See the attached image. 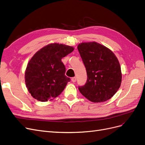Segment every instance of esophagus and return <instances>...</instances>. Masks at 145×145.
<instances>
[{"label": "esophagus", "instance_id": "obj_1", "mask_svg": "<svg viewBox=\"0 0 145 145\" xmlns=\"http://www.w3.org/2000/svg\"><path fill=\"white\" fill-rule=\"evenodd\" d=\"M76 80H77V78L76 77H72L71 78V81L73 82V83H75L76 82Z\"/></svg>", "mask_w": 145, "mask_h": 145}]
</instances>
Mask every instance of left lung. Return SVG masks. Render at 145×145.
Instances as JSON below:
<instances>
[{
	"label": "left lung",
	"instance_id": "left-lung-1",
	"mask_svg": "<svg viewBox=\"0 0 145 145\" xmlns=\"http://www.w3.org/2000/svg\"><path fill=\"white\" fill-rule=\"evenodd\" d=\"M85 66L88 78L78 89L93 103H101L111 98L118 91L122 82L118 59L107 47L96 42H82L77 46Z\"/></svg>",
	"mask_w": 145,
	"mask_h": 145
}]
</instances>
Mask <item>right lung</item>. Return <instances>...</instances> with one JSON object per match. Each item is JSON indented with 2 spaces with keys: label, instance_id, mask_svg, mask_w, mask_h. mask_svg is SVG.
<instances>
[{
  "label": "right lung",
  "instance_id": "obj_1",
  "mask_svg": "<svg viewBox=\"0 0 145 145\" xmlns=\"http://www.w3.org/2000/svg\"><path fill=\"white\" fill-rule=\"evenodd\" d=\"M74 50L72 47L50 44L38 50L30 60L25 71L28 91L37 100H52L61 94L70 78L61 59Z\"/></svg>",
  "mask_w": 145,
  "mask_h": 145
}]
</instances>
